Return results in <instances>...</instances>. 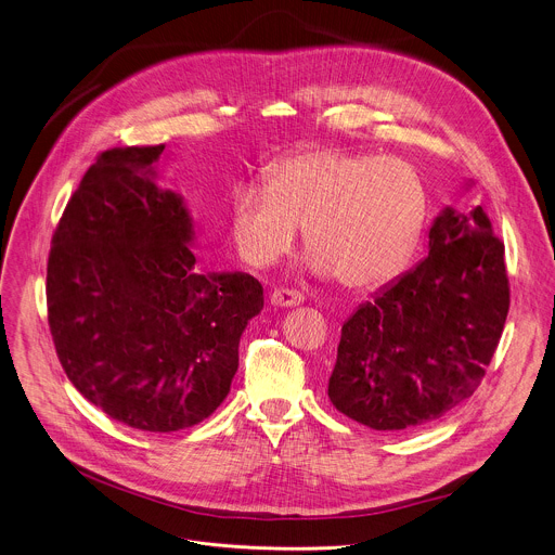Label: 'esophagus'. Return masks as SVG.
<instances>
[{
  "label": "esophagus",
  "instance_id": "34e87169",
  "mask_svg": "<svg viewBox=\"0 0 555 555\" xmlns=\"http://www.w3.org/2000/svg\"><path fill=\"white\" fill-rule=\"evenodd\" d=\"M302 300H305V296L300 292H296V289H274L270 294V302L274 307H296Z\"/></svg>",
  "mask_w": 555,
  "mask_h": 555
}]
</instances>
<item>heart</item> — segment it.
<instances>
[{"label":"heart","mask_w":555,"mask_h":555,"mask_svg":"<svg viewBox=\"0 0 555 555\" xmlns=\"http://www.w3.org/2000/svg\"><path fill=\"white\" fill-rule=\"evenodd\" d=\"M426 225V189L400 157L311 149L285 157L268 186L248 182L232 197V242L242 259L266 268L305 232V268L373 289L398 276Z\"/></svg>","instance_id":"b5f03b06"}]
</instances>
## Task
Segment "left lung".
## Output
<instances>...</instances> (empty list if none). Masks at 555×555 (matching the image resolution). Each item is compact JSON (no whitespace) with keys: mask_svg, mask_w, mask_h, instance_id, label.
Here are the masks:
<instances>
[{"mask_svg":"<svg viewBox=\"0 0 555 555\" xmlns=\"http://www.w3.org/2000/svg\"><path fill=\"white\" fill-rule=\"evenodd\" d=\"M507 309L505 246L488 215L446 206L428 230V257L345 321L332 404L373 430L441 420L481 384Z\"/></svg>","mask_w":555,"mask_h":555,"instance_id":"1","label":"left lung"}]
</instances>
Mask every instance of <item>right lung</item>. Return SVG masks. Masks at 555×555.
Segmentation results:
<instances>
[{
    "instance_id": "add662e5",
    "label": "right lung",
    "mask_w": 555,
    "mask_h": 555,
    "mask_svg": "<svg viewBox=\"0 0 555 555\" xmlns=\"http://www.w3.org/2000/svg\"><path fill=\"white\" fill-rule=\"evenodd\" d=\"M165 144L105 151L48 259V323L67 379L112 420L176 433L212 415L263 309L246 272H206L184 197L157 186Z\"/></svg>"
}]
</instances>
